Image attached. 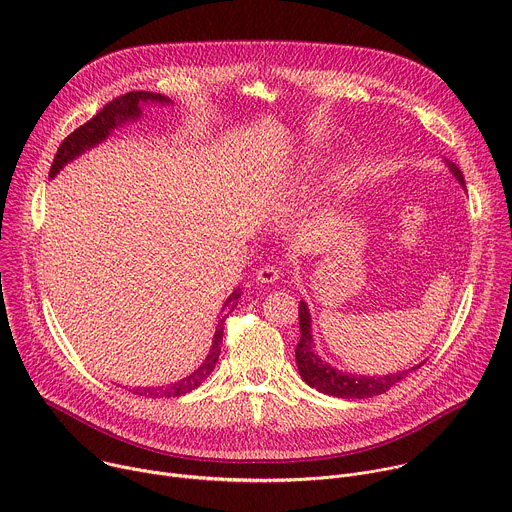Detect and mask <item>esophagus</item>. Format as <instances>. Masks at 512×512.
I'll return each mask as SVG.
<instances>
[{"label": "esophagus", "instance_id": "1", "mask_svg": "<svg viewBox=\"0 0 512 512\" xmlns=\"http://www.w3.org/2000/svg\"><path fill=\"white\" fill-rule=\"evenodd\" d=\"M279 279V267L275 265H263L257 271V281L259 283H275Z\"/></svg>", "mask_w": 512, "mask_h": 512}]
</instances>
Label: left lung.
Wrapping results in <instances>:
<instances>
[{"instance_id": "left-lung-1", "label": "left lung", "mask_w": 512, "mask_h": 512, "mask_svg": "<svg viewBox=\"0 0 512 512\" xmlns=\"http://www.w3.org/2000/svg\"><path fill=\"white\" fill-rule=\"evenodd\" d=\"M450 172L454 174V178L462 184V188L466 190V182H464V174L460 172V168L446 160ZM300 330H302V338L298 342L296 348V362H298V371L300 377L314 387L320 393L332 395V397H340V399H369L375 395H383L385 391H389L393 385H397L399 381H403L411 371L419 369L421 364H415V367L395 373V375H383V377H358V375H346L330 364L326 360H322L316 350H314V340H312V318H310V310L306 306V302H300Z\"/></svg>"}]
</instances>
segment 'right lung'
<instances>
[{
  "label": "right lung",
  "mask_w": 512,
  "mask_h": 512,
  "mask_svg": "<svg viewBox=\"0 0 512 512\" xmlns=\"http://www.w3.org/2000/svg\"><path fill=\"white\" fill-rule=\"evenodd\" d=\"M143 103H162V105H170L172 99L160 95V93H148V91H131L127 95H121L117 99H113L111 103H107L93 119H89L85 125L77 127L75 131H72L68 137H64V141L60 143V148L54 156V162L50 166V178H54L64 164H68L70 160H75L77 156H81L85 150L89 148H95L97 143L105 141L107 135L121 123L125 121H133L141 115V109L139 105ZM241 294L239 291H233V296H229V300L225 302V308H235L237 304H233L235 300H239ZM225 320V318H223ZM223 320L218 322V328L214 332V340H212V346L208 350V356L204 358V362L200 364V367L188 375L186 379L174 383V385H168V387H137L133 389L135 395L139 397H180V395H186L190 391H194L196 387H200L206 377L214 371V364L218 360V354H221V344H223Z\"/></svg>",
  "instance_id": "add662e5"
}]
</instances>
